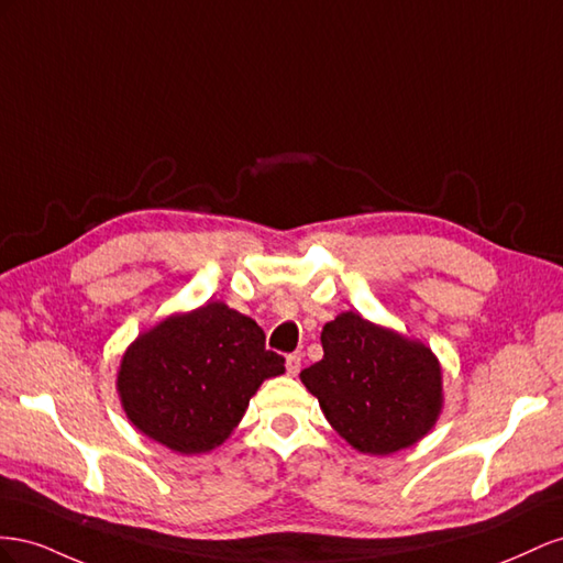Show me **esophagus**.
I'll use <instances>...</instances> for the list:
<instances>
[{
	"instance_id": "obj_1",
	"label": "esophagus",
	"mask_w": 563,
	"mask_h": 563,
	"mask_svg": "<svg viewBox=\"0 0 563 563\" xmlns=\"http://www.w3.org/2000/svg\"><path fill=\"white\" fill-rule=\"evenodd\" d=\"M285 367H287V375L297 377L299 371H301V353H290V356H287V361H285Z\"/></svg>"
}]
</instances>
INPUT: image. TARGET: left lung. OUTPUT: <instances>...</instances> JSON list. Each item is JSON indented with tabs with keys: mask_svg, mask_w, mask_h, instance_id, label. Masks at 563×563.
<instances>
[{
	"mask_svg": "<svg viewBox=\"0 0 563 563\" xmlns=\"http://www.w3.org/2000/svg\"><path fill=\"white\" fill-rule=\"evenodd\" d=\"M320 344L323 358L299 379L332 429L358 453H398L437 424L443 373L424 342L344 311L325 323Z\"/></svg>",
	"mask_w": 563,
	"mask_h": 563,
	"instance_id": "left-lung-1",
	"label": "left lung"
}]
</instances>
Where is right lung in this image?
Wrapping results in <instances>:
<instances>
[{
    "label": "right lung",
    "mask_w": 563,
    "mask_h": 563,
    "mask_svg": "<svg viewBox=\"0 0 563 563\" xmlns=\"http://www.w3.org/2000/svg\"><path fill=\"white\" fill-rule=\"evenodd\" d=\"M264 342V330L223 301L167 316L122 353L115 387L126 420L179 455L214 451L262 382L285 373Z\"/></svg>",
    "instance_id": "obj_1"
}]
</instances>
